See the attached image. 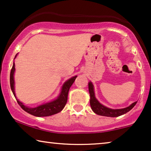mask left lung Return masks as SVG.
Returning a JSON list of instances; mask_svg holds the SVG:
<instances>
[{"mask_svg":"<svg viewBox=\"0 0 151 151\" xmlns=\"http://www.w3.org/2000/svg\"><path fill=\"white\" fill-rule=\"evenodd\" d=\"M88 90L90 93V104L91 108L94 113L99 114L101 116H110V117H116V116H121L129 112L134 106L136 105L137 102L135 101L132 104H130L128 107L121 108V109H112L104 106L96 99L95 97V93L94 90V86L91 81L88 83Z\"/></svg>","mask_w":151,"mask_h":151,"instance_id":"left-lung-1","label":"left lung"}]
</instances>
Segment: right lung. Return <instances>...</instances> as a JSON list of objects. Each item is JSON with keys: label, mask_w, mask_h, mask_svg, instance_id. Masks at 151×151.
<instances>
[{"label": "right lung", "mask_w": 151, "mask_h": 151, "mask_svg": "<svg viewBox=\"0 0 151 151\" xmlns=\"http://www.w3.org/2000/svg\"><path fill=\"white\" fill-rule=\"evenodd\" d=\"M17 55L15 56L14 59L17 57ZM14 72L15 63L14 62L12 68L11 72H10V87H11L12 91L14 95L15 98L17 99L18 104H19V106H21L22 109L25 110V112L34 116H39V117L40 116H47L53 115V114H55L58 113V112H61L63 109L66 103H67L68 94L70 88L72 85V83L75 81L76 78L77 77V76H74V77H71L70 79H68L67 81L64 82V83L61 87V92H60L59 96L55 99L52 100V101L50 102H47V103L41 104V105L38 106L37 107L30 108L24 105V104L20 101L17 99V96H16L14 88Z\"/></svg>", "instance_id": "1"}]
</instances>
